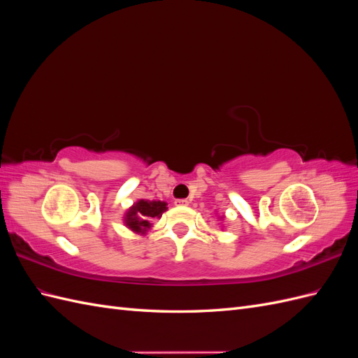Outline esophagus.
<instances>
[{
  "label": "esophagus",
  "instance_id": "obj_1",
  "mask_svg": "<svg viewBox=\"0 0 358 358\" xmlns=\"http://www.w3.org/2000/svg\"><path fill=\"white\" fill-rule=\"evenodd\" d=\"M175 203H176V206H188L191 201L187 200V199H179V200H176Z\"/></svg>",
  "mask_w": 358,
  "mask_h": 358
}]
</instances>
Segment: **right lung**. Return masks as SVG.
<instances>
[{
  "label": "right lung",
  "instance_id": "add662e5",
  "mask_svg": "<svg viewBox=\"0 0 358 358\" xmlns=\"http://www.w3.org/2000/svg\"><path fill=\"white\" fill-rule=\"evenodd\" d=\"M164 201L140 200L125 215V224L136 233H145L150 227V221L167 210Z\"/></svg>",
  "mask_w": 358,
  "mask_h": 358
}]
</instances>
